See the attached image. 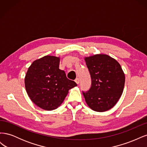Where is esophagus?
<instances>
[{
    "label": "esophagus",
    "instance_id": "34e87169",
    "mask_svg": "<svg viewBox=\"0 0 147 147\" xmlns=\"http://www.w3.org/2000/svg\"><path fill=\"white\" fill-rule=\"evenodd\" d=\"M75 82H76V83L77 84H79V83H80V80H79V78H76V79H75Z\"/></svg>",
    "mask_w": 147,
    "mask_h": 147
}]
</instances>
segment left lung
<instances>
[{
  "instance_id": "left-lung-1",
  "label": "left lung",
  "mask_w": 147,
  "mask_h": 147,
  "mask_svg": "<svg viewBox=\"0 0 147 147\" xmlns=\"http://www.w3.org/2000/svg\"><path fill=\"white\" fill-rule=\"evenodd\" d=\"M91 78V86L83 92L86 104L96 112L112 109L121 97L125 76L117 61L107 55L84 58Z\"/></svg>"
}]
</instances>
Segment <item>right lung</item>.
<instances>
[{
  "instance_id": "1",
  "label": "right lung",
  "mask_w": 147,
  "mask_h": 147,
  "mask_svg": "<svg viewBox=\"0 0 147 147\" xmlns=\"http://www.w3.org/2000/svg\"><path fill=\"white\" fill-rule=\"evenodd\" d=\"M59 57L45 56L34 61L25 77V88L30 100L43 110H52L63 103L69 90L77 86L59 69Z\"/></svg>"
}]
</instances>
